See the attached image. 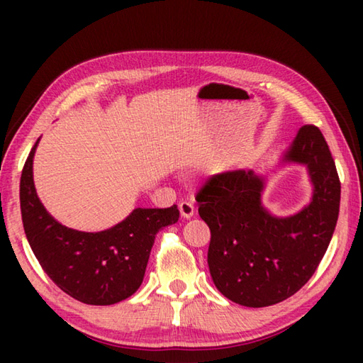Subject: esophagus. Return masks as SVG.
<instances>
[{
    "label": "esophagus",
    "mask_w": 363,
    "mask_h": 363,
    "mask_svg": "<svg viewBox=\"0 0 363 363\" xmlns=\"http://www.w3.org/2000/svg\"><path fill=\"white\" fill-rule=\"evenodd\" d=\"M179 211H181V216L184 219H190L195 214V206H194V203H190V201L182 200L179 203Z\"/></svg>",
    "instance_id": "34e87169"
}]
</instances>
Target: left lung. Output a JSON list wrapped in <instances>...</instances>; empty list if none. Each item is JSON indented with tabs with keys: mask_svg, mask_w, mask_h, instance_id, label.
I'll list each match as a JSON object with an SVG mask.
<instances>
[{
	"mask_svg": "<svg viewBox=\"0 0 363 363\" xmlns=\"http://www.w3.org/2000/svg\"><path fill=\"white\" fill-rule=\"evenodd\" d=\"M284 160L306 164L314 184L311 203L293 216H272L262 206L264 177L251 169L213 176L195 196L211 230L213 281L237 304L266 307L293 296L314 275L333 237L341 182L320 130L301 128Z\"/></svg>",
	"mask_w": 363,
	"mask_h": 363,
	"instance_id": "1",
	"label": "left lung"
}]
</instances>
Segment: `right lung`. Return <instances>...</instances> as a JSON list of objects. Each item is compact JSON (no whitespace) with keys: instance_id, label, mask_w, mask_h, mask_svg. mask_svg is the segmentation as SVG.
<instances>
[{"instance_id":"1","label":"right lung","mask_w":363,"mask_h":363,"mask_svg":"<svg viewBox=\"0 0 363 363\" xmlns=\"http://www.w3.org/2000/svg\"><path fill=\"white\" fill-rule=\"evenodd\" d=\"M21 176L23 230L36 259L60 290L91 306H110L130 298L143 284L155 235L177 223L179 210L136 208L120 224L102 232H79L59 224L36 195L33 155Z\"/></svg>"}]
</instances>
